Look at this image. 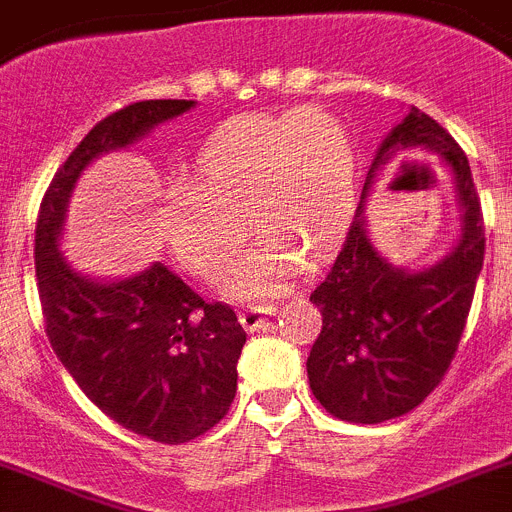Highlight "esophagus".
I'll return each instance as SVG.
<instances>
[{"instance_id":"34e87169","label":"esophagus","mask_w":512,"mask_h":512,"mask_svg":"<svg viewBox=\"0 0 512 512\" xmlns=\"http://www.w3.org/2000/svg\"><path fill=\"white\" fill-rule=\"evenodd\" d=\"M274 312H276L274 304H251V307L238 312V320H241V325L246 327L248 332H256L259 327H264V322L269 320V314Z\"/></svg>"}]
</instances>
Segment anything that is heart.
Here are the masks:
<instances>
[{
  "label": "heart",
  "mask_w": 512,
  "mask_h": 512,
  "mask_svg": "<svg viewBox=\"0 0 512 512\" xmlns=\"http://www.w3.org/2000/svg\"><path fill=\"white\" fill-rule=\"evenodd\" d=\"M355 149L340 119L320 109L243 114L225 121L195 157L192 182L172 190L164 236L175 259L205 281L231 269L251 225L264 241L225 281L233 297L276 294L348 231Z\"/></svg>",
  "instance_id": "heart-1"
}]
</instances>
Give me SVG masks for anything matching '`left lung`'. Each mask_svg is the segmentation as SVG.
<instances>
[{
  "mask_svg": "<svg viewBox=\"0 0 512 512\" xmlns=\"http://www.w3.org/2000/svg\"><path fill=\"white\" fill-rule=\"evenodd\" d=\"M421 152H439L454 175L462 205L457 248L426 271L396 269L375 251L360 205L335 264L309 294L322 314L307 358L309 388L342 421L381 424L416 409L452 365L475 299L485 220L467 154L444 126L411 109L375 154L363 198L383 164Z\"/></svg>",
  "mask_w": 512,
  "mask_h": 512,
  "instance_id": "1",
  "label": "left lung"
}]
</instances>
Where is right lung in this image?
Listing matches in <instances>:
<instances>
[{"mask_svg":"<svg viewBox=\"0 0 512 512\" xmlns=\"http://www.w3.org/2000/svg\"><path fill=\"white\" fill-rule=\"evenodd\" d=\"M192 103L137 101L98 121L58 167L35 225L37 294L55 355L103 414L162 444L190 442L228 414L246 332L233 307L205 302L162 264L114 284L75 274L58 236L75 180L98 154L134 144Z\"/></svg>","mask_w":512,"mask_h":512,"instance_id":"obj_1","label":"right lung"}]
</instances>
